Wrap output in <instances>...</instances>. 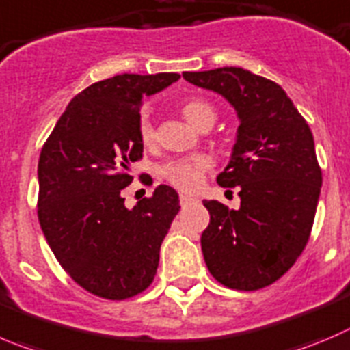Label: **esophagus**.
I'll return each instance as SVG.
<instances>
[{"mask_svg": "<svg viewBox=\"0 0 350 350\" xmlns=\"http://www.w3.org/2000/svg\"><path fill=\"white\" fill-rule=\"evenodd\" d=\"M194 201V199L191 198V196H185V194H180V204L182 206H187V204H191V202Z\"/></svg>", "mask_w": 350, "mask_h": 350, "instance_id": "34e87169", "label": "esophagus"}]
</instances>
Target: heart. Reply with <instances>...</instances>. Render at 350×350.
<instances>
[{
    "label": "heart",
    "instance_id": "obj_1",
    "mask_svg": "<svg viewBox=\"0 0 350 350\" xmlns=\"http://www.w3.org/2000/svg\"><path fill=\"white\" fill-rule=\"evenodd\" d=\"M180 113L191 125H194L199 131L211 127L216 120V111L213 105L202 98H189L182 101ZM139 139H141V144L144 148L154 144L156 129L148 113H142L141 120H139ZM211 168L213 158L201 152V154L189 156V158L170 159L159 168V177L180 192L192 194L201 187L206 172Z\"/></svg>",
    "mask_w": 350,
    "mask_h": 350
}]
</instances>
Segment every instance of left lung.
Here are the masks:
<instances>
[{
	"label": "left lung",
	"mask_w": 350,
	"mask_h": 350,
	"mask_svg": "<svg viewBox=\"0 0 350 350\" xmlns=\"http://www.w3.org/2000/svg\"><path fill=\"white\" fill-rule=\"evenodd\" d=\"M182 75L221 94L241 120L230 163L216 177L221 187H239L241 208L204 201L206 266L225 287L259 291L284 277L311 235L323 180L311 129L269 79L239 66Z\"/></svg>",
	"instance_id": "obj_1"
}]
</instances>
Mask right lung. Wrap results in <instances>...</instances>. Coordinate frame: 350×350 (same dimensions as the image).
<instances>
[{
  "instance_id": "1",
  "label": "right lung",
  "mask_w": 350,
  "mask_h": 350,
  "mask_svg": "<svg viewBox=\"0 0 350 350\" xmlns=\"http://www.w3.org/2000/svg\"><path fill=\"white\" fill-rule=\"evenodd\" d=\"M178 73H123L89 85L66 106L38 165V216L62 268L91 294L123 301L152 284L159 247L180 209L178 194L158 185L125 208L131 165L142 158L141 101Z\"/></svg>"
}]
</instances>
